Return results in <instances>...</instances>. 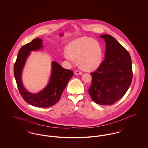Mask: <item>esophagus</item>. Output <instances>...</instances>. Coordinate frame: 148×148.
<instances>
[{
  "label": "esophagus",
  "instance_id": "obj_1",
  "mask_svg": "<svg viewBox=\"0 0 148 148\" xmlns=\"http://www.w3.org/2000/svg\"><path fill=\"white\" fill-rule=\"evenodd\" d=\"M74 73L76 75H82V72L80 71H74Z\"/></svg>",
  "mask_w": 148,
  "mask_h": 148
}]
</instances>
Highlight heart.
<instances>
[{
    "instance_id": "1",
    "label": "heart",
    "mask_w": 148,
    "mask_h": 148,
    "mask_svg": "<svg viewBox=\"0 0 148 148\" xmlns=\"http://www.w3.org/2000/svg\"><path fill=\"white\" fill-rule=\"evenodd\" d=\"M64 58L73 63L78 59L80 66L86 71L97 69L102 62L103 49L100 44L94 39L84 36L72 41L67 46Z\"/></svg>"
}]
</instances>
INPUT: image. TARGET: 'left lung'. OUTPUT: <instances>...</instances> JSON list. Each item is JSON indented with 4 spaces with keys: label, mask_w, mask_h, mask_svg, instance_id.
I'll return each mask as SVG.
<instances>
[{
    "label": "left lung",
    "mask_w": 148,
    "mask_h": 148,
    "mask_svg": "<svg viewBox=\"0 0 148 148\" xmlns=\"http://www.w3.org/2000/svg\"><path fill=\"white\" fill-rule=\"evenodd\" d=\"M106 42L105 59L91 73L92 84L89 93L93 101L110 106L126 93L133 79L132 59L129 53L112 35L100 36Z\"/></svg>",
    "instance_id": "obj_1"
}]
</instances>
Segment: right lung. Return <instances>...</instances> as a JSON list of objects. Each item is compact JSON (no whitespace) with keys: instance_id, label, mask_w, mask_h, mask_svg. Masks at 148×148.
<instances>
[{"instance_id":"right-lung-1","label":"right lung","mask_w":148,"mask_h":148,"mask_svg":"<svg viewBox=\"0 0 148 148\" xmlns=\"http://www.w3.org/2000/svg\"><path fill=\"white\" fill-rule=\"evenodd\" d=\"M42 42L41 39L36 38L21 47L14 64V74L19 93L27 103L38 108H49L59 101L64 89L73 76L74 73L71 70L64 69L58 63L53 62L49 83L46 88L38 94H32L27 91L21 81L23 68L30 51L42 48Z\"/></svg>"}]
</instances>
